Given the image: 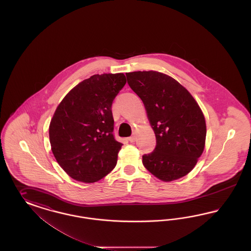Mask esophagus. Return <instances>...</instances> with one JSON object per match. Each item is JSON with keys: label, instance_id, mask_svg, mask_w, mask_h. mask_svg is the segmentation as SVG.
<instances>
[{"label": "esophagus", "instance_id": "34e87169", "mask_svg": "<svg viewBox=\"0 0 251 251\" xmlns=\"http://www.w3.org/2000/svg\"><path fill=\"white\" fill-rule=\"evenodd\" d=\"M128 140H129L131 143H133V142L135 141V136H130V137L128 138Z\"/></svg>", "mask_w": 251, "mask_h": 251}]
</instances>
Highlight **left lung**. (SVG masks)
<instances>
[{
  "instance_id": "obj_1",
  "label": "left lung",
  "mask_w": 251,
  "mask_h": 251,
  "mask_svg": "<svg viewBox=\"0 0 251 251\" xmlns=\"http://www.w3.org/2000/svg\"><path fill=\"white\" fill-rule=\"evenodd\" d=\"M142 100L156 136L154 151L142 157L144 167L164 181L187 175L202 154L206 123L202 111L175 79L161 72L126 73Z\"/></svg>"
}]
</instances>
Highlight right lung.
<instances>
[{
    "mask_svg": "<svg viewBox=\"0 0 251 251\" xmlns=\"http://www.w3.org/2000/svg\"><path fill=\"white\" fill-rule=\"evenodd\" d=\"M126 84L123 73L95 74L65 96L50 123L51 151L72 179L95 182L110 173L122 144L114 131L112 103Z\"/></svg>",
    "mask_w": 251,
    "mask_h": 251,
    "instance_id": "right-lung-1",
    "label": "right lung"
}]
</instances>
